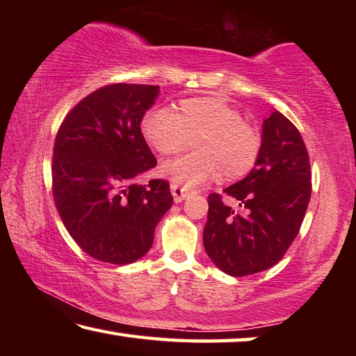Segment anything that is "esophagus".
Returning a JSON list of instances; mask_svg holds the SVG:
<instances>
[{"instance_id":"34e87169","label":"esophagus","mask_w":356,"mask_h":356,"mask_svg":"<svg viewBox=\"0 0 356 356\" xmlns=\"http://www.w3.org/2000/svg\"><path fill=\"white\" fill-rule=\"evenodd\" d=\"M171 191H172L174 201H176V202H182L185 197L190 195L188 188H184V186H180L177 184H171Z\"/></svg>"}]
</instances>
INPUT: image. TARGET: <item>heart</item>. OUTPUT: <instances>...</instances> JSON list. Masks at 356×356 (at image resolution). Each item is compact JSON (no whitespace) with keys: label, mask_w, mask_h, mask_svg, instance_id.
Instances as JSON below:
<instances>
[{"label":"heart","mask_w":356,"mask_h":356,"mask_svg":"<svg viewBox=\"0 0 356 356\" xmlns=\"http://www.w3.org/2000/svg\"><path fill=\"white\" fill-rule=\"evenodd\" d=\"M141 134L155 152L176 155L190 146L195 154L161 166L174 184L195 186L221 171L226 179L248 174L257 163L262 138L236 108L216 97L180 100L177 111L168 106L149 110L141 119Z\"/></svg>","instance_id":"heart-1"}]
</instances>
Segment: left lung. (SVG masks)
Segmentation results:
<instances>
[{
	"label": "left lung",
	"instance_id": "8db88e82",
	"mask_svg": "<svg viewBox=\"0 0 356 356\" xmlns=\"http://www.w3.org/2000/svg\"><path fill=\"white\" fill-rule=\"evenodd\" d=\"M309 155L298 129L273 111L264 120L256 166L225 195L210 193L204 248L222 272L246 276L278 264L303 222L311 200ZM238 201L234 209L224 196Z\"/></svg>",
	"mask_w": 356,
	"mask_h": 356
}]
</instances>
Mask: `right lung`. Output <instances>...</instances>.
Listing matches in <instances>:
<instances>
[{
	"mask_svg": "<svg viewBox=\"0 0 356 356\" xmlns=\"http://www.w3.org/2000/svg\"><path fill=\"white\" fill-rule=\"evenodd\" d=\"M156 95L150 84H106L78 102L56 134L53 200L72 238L97 261L125 265L143 257L172 206L168 180L138 184L156 166L141 134Z\"/></svg>",
	"mask_w": 356,
	"mask_h": 356,
	"instance_id": "obj_1",
	"label": "right lung"
}]
</instances>
